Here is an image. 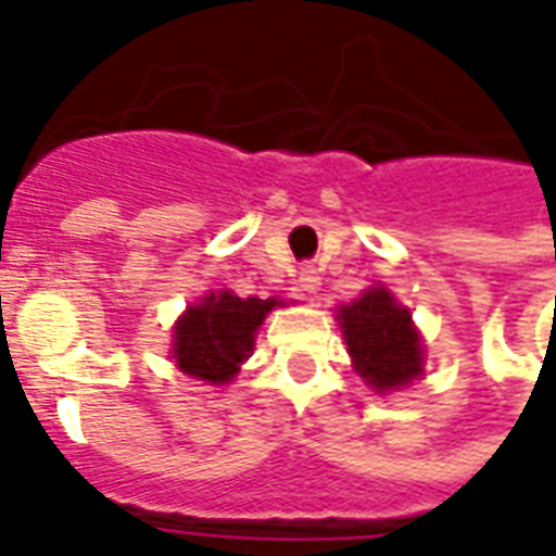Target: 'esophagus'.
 Instances as JSON below:
<instances>
[{"mask_svg":"<svg viewBox=\"0 0 556 556\" xmlns=\"http://www.w3.org/2000/svg\"><path fill=\"white\" fill-rule=\"evenodd\" d=\"M299 287L304 295H313V292H318V287H321V278H318V273L313 269V266H304V269H301Z\"/></svg>","mask_w":556,"mask_h":556,"instance_id":"34e87169","label":"esophagus"}]
</instances>
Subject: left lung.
<instances>
[{
	"label": "left lung",
	"mask_w": 556,
	"mask_h": 556,
	"mask_svg": "<svg viewBox=\"0 0 556 556\" xmlns=\"http://www.w3.org/2000/svg\"><path fill=\"white\" fill-rule=\"evenodd\" d=\"M348 354L359 377L377 391L406 386L424 371V348L412 313L400 307L389 290H368L363 299L339 309Z\"/></svg>",
	"instance_id": "left-lung-1"
}]
</instances>
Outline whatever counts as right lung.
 Returning a JSON list of instances; mask_svg holds the SVG:
<instances>
[{
  "instance_id": "obj_1",
  "label": "right lung",
  "mask_w": 556,
  "mask_h": 556,
  "mask_svg": "<svg viewBox=\"0 0 556 556\" xmlns=\"http://www.w3.org/2000/svg\"><path fill=\"white\" fill-rule=\"evenodd\" d=\"M281 307L278 299H238L235 292H211L191 307L174 330L176 365L188 377L229 382L252 354L255 333L266 313Z\"/></svg>"
}]
</instances>
